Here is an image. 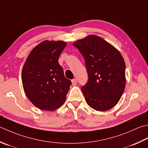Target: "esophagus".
Here are the masks:
<instances>
[{"instance_id": "34e87169", "label": "esophagus", "mask_w": 148, "mask_h": 148, "mask_svg": "<svg viewBox=\"0 0 148 148\" xmlns=\"http://www.w3.org/2000/svg\"><path fill=\"white\" fill-rule=\"evenodd\" d=\"M72 85H77V79H73L72 80Z\"/></svg>"}]
</instances>
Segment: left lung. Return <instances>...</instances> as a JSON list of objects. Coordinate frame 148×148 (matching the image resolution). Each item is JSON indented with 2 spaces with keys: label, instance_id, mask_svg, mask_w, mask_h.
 Returning <instances> with one entry per match:
<instances>
[{
  "label": "left lung",
  "instance_id": "obj_1",
  "mask_svg": "<svg viewBox=\"0 0 148 148\" xmlns=\"http://www.w3.org/2000/svg\"><path fill=\"white\" fill-rule=\"evenodd\" d=\"M84 57L88 76L82 91L88 105L97 111L111 109L120 100L126 85L125 62L117 49L96 35L73 43Z\"/></svg>",
  "mask_w": 148,
  "mask_h": 148
}]
</instances>
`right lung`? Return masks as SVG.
I'll return each mask as SVG.
<instances>
[{
	"instance_id": "1",
	"label": "right lung",
	"mask_w": 148,
	"mask_h": 148,
	"mask_svg": "<svg viewBox=\"0 0 148 148\" xmlns=\"http://www.w3.org/2000/svg\"><path fill=\"white\" fill-rule=\"evenodd\" d=\"M66 43L45 40L29 54L22 72V85L31 102L42 110L54 111L64 103L71 82L58 63Z\"/></svg>"
}]
</instances>
